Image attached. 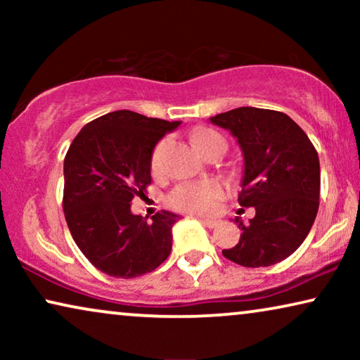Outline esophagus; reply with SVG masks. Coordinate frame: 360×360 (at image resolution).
I'll return each instance as SVG.
<instances>
[{
  "mask_svg": "<svg viewBox=\"0 0 360 360\" xmlns=\"http://www.w3.org/2000/svg\"><path fill=\"white\" fill-rule=\"evenodd\" d=\"M200 221L206 226V228H210V229H213V228H216V226L219 224L218 221H214V219H200Z\"/></svg>",
  "mask_w": 360,
  "mask_h": 360,
  "instance_id": "1",
  "label": "esophagus"
}]
</instances>
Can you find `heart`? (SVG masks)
<instances>
[{
	"instance_id": "b5f03b06",
	"label": "heart",
	"mask_w": 360,
	"mask_h": 360,
	"mask_svg": "<svg viewBox=\"0 0 360 360\" xmlns=\"http://www.w3.org/2000/svg\"><path fill=\"white\" fill-rule=\"evenodd\" d=\"M191 141L201 154L208 152L216 146H226L224 137L208 127H198L191 134ZM169 147V141L164 139L155 146L150 157V170L154 175H159L164 170V157ZM226 188L218 180L196 181V184H184L172 191L170 205L180 211H188L196 214H210L216 210V206L224 198Z\"/></svg>"
}]
</instances>
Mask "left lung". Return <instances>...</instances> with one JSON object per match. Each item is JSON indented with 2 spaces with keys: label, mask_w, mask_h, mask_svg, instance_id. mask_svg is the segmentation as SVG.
Here are the masks:
<instances>
[{
  "label": "left lung",
  "mask_w": 360,
  "mask_h": 360,
  "mask_svg": "<svg viewBox=\"0 0 360 360\" xmlns=\"http://www.w3.org/2000/svg\"><path fill=\"white\" fill-rule=\"evenodd\" d=\"M231 131L244 154L239 205L254 206L239 243L223 255L243 267H269L297 250L319 206V159L304 131L285 112L243 106L211 117Z\"/></svg>",
  "instance_id": "obj_1"
}]
</instances>
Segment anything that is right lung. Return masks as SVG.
I'll return each mask as SVG.
<instances>
[{"label":"right lung","mask_w":360,"mask_h":360,"mask_svg":"<svg viewBox=\"0 0 360 360\" xmlns=\"http://www.w3.org/2000/svg\"><path fill=\"white\" fill-rule=\"evenodd\" d=\"M180 126L121 110L82 127L63 160V214L78 249L100 272L134 278L155 270L172 250L179 216L159 211L147 221L131 213L150 185L157 142Z\"/></svg>","instance_id":"right-lung-1"}]
</instances>
